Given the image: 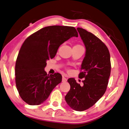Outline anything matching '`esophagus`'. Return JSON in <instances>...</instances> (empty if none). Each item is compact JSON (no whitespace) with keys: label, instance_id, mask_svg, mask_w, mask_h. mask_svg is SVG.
Here are the masks:
<instances>
[{"label":"esophagus","instance_id":"esophagus-1","mask_svg":"<svg viewBox=\"0 0 129 129\" xmlns=\"http://www.w3.org/2000/svg\"><path fill=\"white\" fill-rule=\"evenodd\" d=\"M67 79L65 78V77H64V76H63V78H62V82H67Z\"/></svg>","mask_w":129,"mask_h":129}]
</instances>
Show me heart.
Here are the masks:
<instances>
[{"instance_id": "1", "label": "heart", "mask_w": 129, "mask_h": 129, "mask_svg": "<svg viewBox=\"0 0 129 129\" xmlns=\"http://www.w3.org/2000/svg\"><path fill=\"white\" fill-rule=\"evenodd\" d=\"M80 46H81V45H76L74 47H80Z\"/></svg>"}]
</instances>
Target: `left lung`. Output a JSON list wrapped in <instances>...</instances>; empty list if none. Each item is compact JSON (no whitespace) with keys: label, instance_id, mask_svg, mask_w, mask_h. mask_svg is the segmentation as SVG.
<instances>
[{"label":"left lung","instance_id":"8db88e82","mask_svg":"<svg viewBox=\"0 0 129 129\" xmlns=\"http://www.w3.org/2000/svg\"><path fill=\"white\" fill-rule=\"evenodd\" d=\"M77 30L86 48L79 78L83 85L70 78V89L65 100L72 109L84 111L95 104L107 90L111 71L110 53L107 46L95 35L85 29Z\"/></svg>","mask_w":129,"mask_h":129}]
</instances>
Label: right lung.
Wrapping results in <instances>:
<instances>
[{"label":"right lung","mask_w":129,"mask_h":129,"mask_svg":"<svg viewBox=\"0 0 129 129\" xmlns=\"http://www.w3.org/2000/svg\"><path fill=\"white\" fill-rule=\"evenodd\" d=\"M72 37H78L74 27L53 25L41 29L24 41L16 61L15 82L20 96L28 104L44 103L62 82L59 73L49 75L44 68L60 45Z\"/></svg>","instance_id":"right-lung-1"}]
</instances>
